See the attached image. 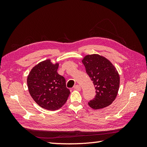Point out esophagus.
Here are the masks:
<instances>
[{
	"mask_svg": "<svg viewBox=\"0 0 147 147\" xmlns=\"http://www.w3.org/2000/svg\"><path fill=\"white\" fill-rule=\"evenodd\" d=\"M74 89L78 90V91H80V90H81V87H80V85H75V86H74Z\"/></svg>",
	"mask_w": 147,
	"mask_h": 147,
	"instance_id": "34e87169",
	"label": "esophagus"
}]
</instances>
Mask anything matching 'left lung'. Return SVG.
<instances>
[{
  "mask_svg": "<svg viewBox=\"0 0 147 147\" xmlns=\"http://www.w3.org/2000/svg\"><path fill=\"white\" fill-rule=\"evenodd\" d=\"M82 62L96 90V95L88 102L89 106L97 110L110 105L119 88L120 77L116 68L109 59L99 54L86 55Z\"/></svg>",
  "mask_w": 147,
  "mask_h": 147,
  "instance_id": "8db88e82",
  "label": "left lung"
}]
</instances>
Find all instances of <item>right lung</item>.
<instances>
[{"instance_id": "right-lung-1", "label": "right lung", "mask_w": 147, "mask_h": 147, "mask_svg": "<svg viewBox=\"0 0 147 147\" xmlns=\"http://www.w3.org/2000/svg\"><path fill=\"white\" fill-rule=\"evenodd\" d=\"M59 62L51 59L39 62L30 71L27 85L30 95L40 107L49 111L60 109L70 94L64 78L57 73Z\"/></svg>"}]
</instances>
